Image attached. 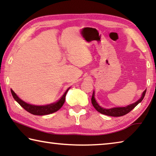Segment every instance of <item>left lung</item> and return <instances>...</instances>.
<instances>
[{"instance_id": "1", "label": "left lung", "mask_w": 156, "mask_h": 156, "mask_svg": "<svg viewBox=\"0 0 156 156\" xmlns=\"http://www.w3.org/2000/svg\"><path fill=\"white\" fill-rule=\"evenodd\" d=\"M146 90H144V91L142 94V96L141 97V98L138 100V101L136 102L135 103L128 105L125 107H116V108H112V109H104V108H102L100 106H99V105L97 103L96 100H95L94 98V91L93 92V95H92L91 97V103L93 105L94 107L96 109L98 112H100V113H102L104 115H109V116H113V117H119V116H122L126 115V113H128L131 112V111L134 109L137 105H138L140 102H142V100H143L144 97L145 96V94H146Z\"/></svg>"}]
</instances>
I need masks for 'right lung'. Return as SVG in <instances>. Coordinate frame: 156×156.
<instances>
[{
	"instance_id": "add662e5",
	"label": "right lung",
	"mask_w": 156,
	"mask_h": 156,
	"mask_svg": "<svg viewBox=\"0 0 156 156\" xmlns=\"http://www.w3.org/2000/svg\"><path fill=\"white\" fill-rule=\"evenodd\" d=\"M69 89V88L65 91V93L62 96L61 98H60L57 102H56V103H53L49 105H45V106H36V105H31L26 103L25 102L23 101L22 100H20L19 98L17 96V95L15 94V92L13 91L12 89H11V92H12V96L16 101L23 108V109H25L26 111H27V112H30V113H31V114H34V115H48V114H50V113L56 112L62 107V105L64 104L65 100L66 94H67Z\"/></svg>"
}]
</instances>
